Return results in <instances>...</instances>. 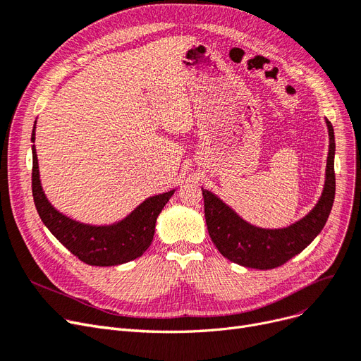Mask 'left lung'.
I'll return each instance as SVG.
<instances>
[{
  "instance_id": "8db88e82",
  "label": "left lung",
  "mask_w": 361,
  "mask_h": 361,
  "mask_svg": "<svg viewBox=\"0 0 361 361\" xmlns=\"http://www.w3.org/2000/svg\"><path fill=\"white\" fill-rule=\"evenodd\" d=\"M329 129V156L322 197L308 216L284 229H260L244 221L211 192L202 189L205 220L212 243L233 263L255 269H274L308 247L323 231L335 201V132Z\"/></svg>"
}]
</instances>
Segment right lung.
Segmentation results:
<instances>
[{
    "label": "right lung",
    "instance_id": "obj_1",
    "mask_svg": "<svg viewBox=\"0 0 361 361\" xmlns=\"http://www.w3.org/2000/svg\"><path fill=\"white\" fill-rule=\"evenodd\" d=\"M34 135L32 132L31 141L35 140ZM173 192L149 197L130 216L113 226L97 228L78 223L62 216L47 202L32 145V196L38 216L65 248L90 266H114L141 257L153 241L156 219Z\"/></svg>",
    "mask_w": 361,
    "mask_h": 361
}]
</instances>
